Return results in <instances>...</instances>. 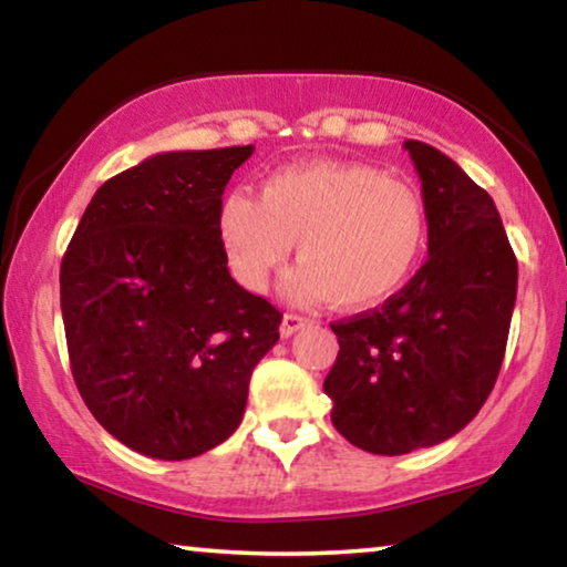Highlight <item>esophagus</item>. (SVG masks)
<instances>
[{"label": "esophagus", "instance_id": "esophagus-1", "mask_svg": "<svg viewBox=\"0 0 567 567\" xmlns=\"http://www.w3.org/2000/svg\"><path fill=\"white\" fill-rule=\"evenodd\" d=\"M307 324H309L307 317L293 315V312H286L284 320H281V338H291L293 332L301 330V328H307Z\"/></svg>", "mask_w": 567, "mask_h": 567}]
</instances>
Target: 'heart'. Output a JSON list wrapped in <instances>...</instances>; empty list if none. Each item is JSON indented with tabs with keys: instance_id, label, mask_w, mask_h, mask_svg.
I'll use <instances>...</instances> for the list:
<instances>
[{
	"instance_id": "heart-1",
	"label": "heart",
	"mask_w": 567,
	"mask_h": 567,
	"mask_svg": "<svg viewBox=\"0 0 567 567\" xmlns=\"http://www.w3.org/2000/svg\"><path fill=\"white\" fill-rule=\"evenodd\" d=\"M216 237L245 289H266L297 243L301 268L286 284L289 297L363 309L413 276L429 214L415 188L374 165L315 159L268 173L260 198L245 188L224 193Z\"/></svg>"
}]
</instances>
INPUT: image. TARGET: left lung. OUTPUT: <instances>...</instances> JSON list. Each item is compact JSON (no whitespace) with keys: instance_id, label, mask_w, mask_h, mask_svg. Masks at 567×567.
I'll use <instances>...</instances> for the list:
<instances>
[{"instance_id":"1","label":"left lung","mask_w":567,"mask_h":567,"mask_svg":"<svg viewBox=\"0 0 567 567\" xmlns=\"http://www.w3.org/2000/svg\"><path fill=\"white\" fill-rule=\"evenodd\" d=\"M429 214V260L374 312L332 322V425L398 456L460 433L485 405L516 305L518 266L493 198L436 146L408 138Z\"/></svg>"}]
</instances>
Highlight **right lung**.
Returning <instances> with one entry per match:
<instances>
[{
  "instance_id": "add662e5",
  "label": "right lung",
  "mask_w": 567,
  "mask_h": 567,
  "mask_svg": "<svg viewBox=\"0 0 567 567\" xmlns=\"http://www.w3.org/2000/svg\"><path fill=\"white\" fill-rule=\"evenodd\" d=\"M255 146L162 152L97 188L61 260V315L84 405L154 460L237 431L281 312L229 276L216 206Z\"/></svg>"
}]
</instances>
